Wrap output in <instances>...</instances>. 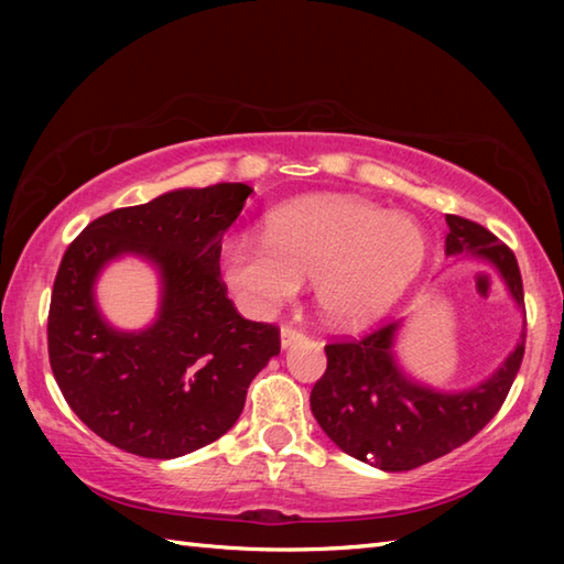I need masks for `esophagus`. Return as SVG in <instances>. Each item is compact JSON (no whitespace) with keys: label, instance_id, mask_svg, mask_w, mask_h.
Listing matches in <instances>:
<instances>
[{"label":"esophagus","instance_id":"1","mask_svg":"<svg viewBox=\"0 0 564 564\" xmlns=\"http://www.w3.org/2000/svg\"><path fill=\"white\" fill-rule=\"evenodd\" d=\"M305 339V334L301 332V329H295V327H281V349H291L293 344H297V341H303Z\"/></svg>","mask_w":564,"mask_h":564}]
</instances>
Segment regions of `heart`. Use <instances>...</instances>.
I'll use <instances>...</instances> for the list:
<instances>
[{"mask_svg": "<svg viewBox=\"0 0 564 564\" xmlns=\"http://www.w3.org/2000/svg\"><path fill=\"white\" fill-rule=\"evenodd\" d=\"M429 237L416 218L358 196H307L275 208L263 239L223 245L220 273L237 305L269 317L313 281L319 315L332 327L361 329L386 317L422 275Z\"/></svg>", "mask_w": 564, "mask_h": 564, "instance_id": "obj_1", "label": "heart"}]
</instances>
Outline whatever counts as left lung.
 I'll list each match as a JSON object with an SVG mask.
<instances>
[{
  "label": "left lung",
  "instance_id": "8db88e82",
  "mask_svg": "<svg viewBox=\"0 0 564 564\" xmlns=\"http://www.w3.org/2000/svg\"><path fill=\"white\" fill-rule=\"evenodd\" d=\"M446 257L475 259L499 273L513 305L523 313V283L513 251L473 220L446 215ZM404 322H390L361 341L325 346L327 370L313 394L322 431L361 463L402 473L463 446L507 400L525 346V315L517 346L492 376L463 390H441L414 378L400 364L398 339Z\"/></svg>",
  "mask_w": 564,
  "mask_h": 564
}]
</instances>
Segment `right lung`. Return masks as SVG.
Here are the masks:
<instances>
[{"mask_svg": "<svg viewBox=\"0 0 564 564\" xmlns=\"http://www.w3.org/2000/svg\"><path fill=\"white\" fill-rule=\"evenodd\" d=\"M247 184L174 188L84 227L55 275L47 354L63 398L116 448L172 460L208 446L245 410L247 388L273 356L279 329L237 313L220 281L223 235ZM135 256L161 279L159 315L118 330L96 303L109 262Z\"/></svg>", "mask_w": 564, "mask_h": 564, "instance_id": "1", "label": "right lung"}]
</instances>
